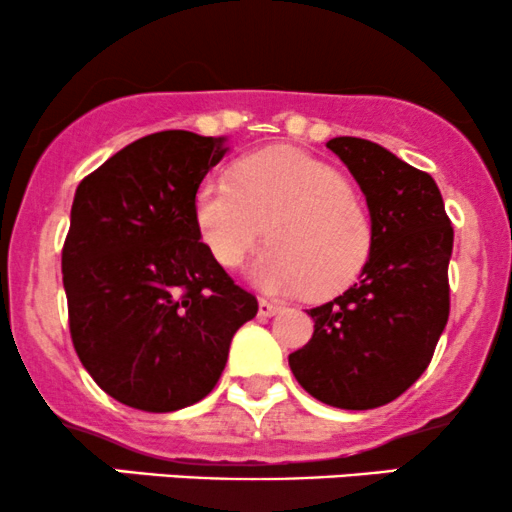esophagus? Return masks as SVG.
I'll return each mask as SVG.
<instances>
[{
  "label": "esophagus",
  "instance_id": "esophagus-1",
  "mask_svg": "<svg viewBox=\"0 0 512 512\" xmlns=\"http://www.w3.org/2000/svg\"><path fill=\"white\" fill-rule=\"evenodd\" d=\"M279 310H281L279 303H272V301H267V298H260V315L262 317H272L279 313Z\"/></svg>",
  "mask_w": 512,
  "mask_h": 512
}]
</instances>
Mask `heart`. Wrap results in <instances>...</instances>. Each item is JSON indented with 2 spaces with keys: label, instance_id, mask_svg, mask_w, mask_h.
I'll return each mask as SVG.
<instances>
[{
  "label": "heart",
  "instance_id": "b5f03b06",
  "mask_svg": "<svg viewBox=\"0 0 512 512\" xmlns=\"http://www.w3.org/2000/svg\"><path fill=\"white\" fill-rule=\"evenodd\" d=\"M202 240L226 269L243 264L264 236L255 281L274 293L334 296L356 281L373 250L366 204L330 163L272 146L240 158L231 175L199 185Z\"/></svg>",
  "mask_w": 512,
  "mask_h": 512
}]
</instances>
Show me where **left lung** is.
I'll use <instances>...</instances> for the list:
<instances>
[{
	"instance_id": "1",
	"label": "left lung",
	"mask_w": 512,
	"mask_h": 512,
	"mask_svg": "<svg viewBox=\"0 0 512 512\" xmlns=\"http://www.w3.org/2000/svg\"><path fill=\"white\" fill-rule=\"evenodd\" d=\"M373 221L358 284L308 310L315 332L289 366L305 392L339 409H375L407 392L448 325L452 226L436 180L383 146L330 139Z\"/></svg>"
}]
</instances>
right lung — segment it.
<instances>
[{"mask_svg": "<svg viewBox=\"0 0 512 512\" xmlns=\"http://www.w3.org/2000/svg\"><path fill=\"white\" fill-rule=\"evenodd\" d=\"M223 139L166 129L79 182L62 248L69 334L101 390L127 407L175 411L219 383L228 346L257 315L202 243L195 197Z\"/></svg>", "mask_w": 512, "mask_h": 512, "instance_id": "right-lung-1", "label": "right lung"}]
</instances>
